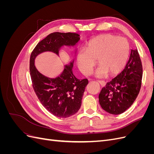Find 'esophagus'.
I'll return each mask as SVG.
<instances>
[{
	"label": "esophagus",
	"mask_w": 154,
	"mask_h": 154,
	"mask_svg": "<svg viewBox=\"0 0 154 154\" xmlns=\"http://www.w3.org/2000/svg\"><path fill=\"white\" fill-rule=\"evenodd\" d=\"M102 86V87H104L105 85V82L104 81H101V80H98L97 81Z\"/></svg>",
	"instance_id": "1"
}]
</instances>
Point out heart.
Here are the masks:
<instances>
[{
	"label": "heart",
	"instance_id": "obj_1",
	"mask_svg": "<svg viewBox=\"0 0 154 154\" xmlns=\"http://www.w3.org/2000/svg\"><path fill=\"white\" fill-rule=\"evenodd\" d=\"M129 54V44L123 37L103 34L92 38L85 49L76 54V66L83 74L89 75L94 62L98 64L94 72L96 77H104L107 74L114 75L125 67Z\"/></svg>",
	"mask_w": 154,
	"mask_h": 154
}]
</instances>
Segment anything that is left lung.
Wrapping results in <instances>:
<instances>
[{
    "mask_svg": "<svg viewBox=\"0 0 154 154\" xmlns=\"http://www.w3.org/2000/svg\"><path fill=\"white\" fill-rule=\"evenodd\" d=\"M142 76L143 67L137 49H131L123 71L101 89L99 94L101 108L115 115L127 110L138 96Z\"/></svg>",
    "mask_w": 154,
    "mask_h": 154,
    "instance_id": "obj_1",
    "label": "left lung"
}]
</instances>
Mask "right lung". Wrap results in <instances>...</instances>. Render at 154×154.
<instances>
[{
    "label": "right lung",
    "instance_id": "obj_1",
    "mask_svg": "<svg viewBox=\"0 0 154 154\" xmlns=\"http://www.w3.org/2000/svg\"><path fill=\"white\" fill-rule=\"evenodd\" d=\"M79 36L74 32H53L36 45L30 57V76L36 94L45 109L58 118L70 117L80 109L88 80H78L74 75V60L65 65L63 71L56 78L40 73L35 66V60L38 54L45 52L59 56L63 46L76 45L80 40Z\"/></svg>",
    "mask_w": 154,
    "mask_h": 154
}]
</instances>
